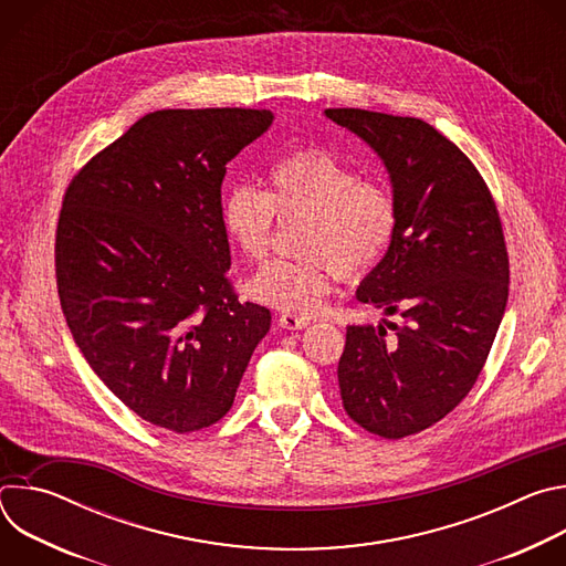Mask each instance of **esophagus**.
Listing matches in <instances>:
<instances>
[{
  "instance_id": "34e87169",
  "label": "esophagus",
  "mask_w": 566,
  "mask_h": 566,
  "mask_svg": "<svg viewBox=\"0 0 566 566\" xmlns=\"http://www.w3.org/2000/svg\"><path fill=\"white\" fill-rule=\"evenodd\" d=\"M280 325L284 329H289V332H297V329H304L308 325V319L306 317H297L293 313H282L280 315Z\"/></svg>"
}]
</instances>
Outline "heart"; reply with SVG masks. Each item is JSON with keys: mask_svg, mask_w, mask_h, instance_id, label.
Segmentation results:
<instances>
[{"mask_svg": "<svg viewBox=\"0 0 566 566\" xmlns=\"http://www.w3.org/2000/svg\"><path fill=\"white\" fill-rule=\"evenodd\" d=\"M306 219L300 237L304 260H275L251 280V293L293 315L315 313L336 275L358 277L391 247L398 201L382 181L360 172L327 149H300L271 170L269 192L232 184L221 199L228 239L249 260L266 258L275 219Z\"/></svg>", "mask_w": 566, "mask_h": 566, "instance_id": "1", "label": "heart"}]
</instances>
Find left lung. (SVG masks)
Returning a JSON list of instances; mask_svg holds the SVG:
<instances>
[{
	"mask_svg": "<svg viewBox=\"0 0 566 566\" xmlns=\"http://www.w3.org/2000/svg\"><path fill=\"white\" fill-rule=\"evenodd\" d=\"M325 116L380 156L398 201L391 247L356 297L400 322L347 327L338 385L360 428L402 439L450 415L491 354L509 300L504 230L472 160L426 120Z\"/></svg>",
	"mask_w": 566,
	"mask_h": 566,
	"instance_id": "8db88e82",
	"label": "left lung"
}]
</instances>
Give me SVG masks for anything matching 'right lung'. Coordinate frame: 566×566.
Masks as SVG:
<instances>
[{
  "label": "right lung",
  "instance_id": "right-lung-1",
  "mask_svg": "<svg viewBox=\"0 0 566 566\" xmlns=\"http://www.w3.org/2000/svg\"><path fill=\"white\" fill-rule=\"evenodd\" d=\"M269 109H160L80 170L62 201L55 277L75 345L116 398L179 434L217 423L271 329L239 302L221 223L226 164Z\"/></svg>",
  "mask_w": 566,
  "mask_h": 566
}]
</instances>
